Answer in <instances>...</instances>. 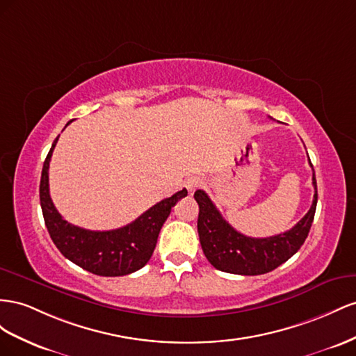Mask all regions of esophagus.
I'll return each mask as SVG.
<instances>
[{
    "label": "esophagus",
    "instance_id": "obj_1",
    "mask_svg": "<svg viewBox=\"0 0 356 356\" xmlns=\"http://www.w3.org/2000/svg\"><path fill=\"white\" fill-rule=\"evenodd\" d=\"M206 185V179L202 177V176H200V175H195V176H191V177H188V180L185 181V186H186V189L191 192H195L198 188H201V186H204Z\"/></svg>",
    "mask_w": 356,
    "mask_h": 356
}]
</instances>
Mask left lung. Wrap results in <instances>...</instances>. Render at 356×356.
<instances>
[{"label":"left lung","mask_w":356,"mask_h":356,"mask_svg":"<svg viewBox=\"0 0 356 356\" xmlns=\"http://www.w3.org/2000/svg\"><path fill=\"white\" fill-rule=\"evenodd\" d=\"M312 165V164H310ZM313 167V165H312ZM314 197L310 210L296 227L277 236L253 238L243 236L222 218L204 191L198 189L194 198L200 206L198 236L202 252L213 267L241 276L266 274L286 262L306 241L318 204L316 177L313 172Z\"/></svg>","instance_id":"obj_1"}]
</instances>
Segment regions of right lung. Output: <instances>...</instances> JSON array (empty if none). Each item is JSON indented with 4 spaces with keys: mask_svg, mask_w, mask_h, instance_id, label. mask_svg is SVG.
I'll return each mask as SVG.
<instances>
[{
    "mask_svg": "<svg viewBox=\"0 0 356 356\" xmlns=\"http://www.w3.org/2000/svg\"><path fill=\"white\" fill-rule=\"evenodd\" d=\"M58 138L44 159L40 180V204L55 246L67 259L97 276H127L145 267L155 250L159 231L171 209L188 195V191L181 189L170 198L156 202L134 222L118 229L90 231L71 225L59 215L49 194V162Z\"/></svg>",
    "mask_w": 356,
    "mask_h": 356,
    "instance_id": "right-lung-1",
    "label": "right lung"
}]
</instances>
